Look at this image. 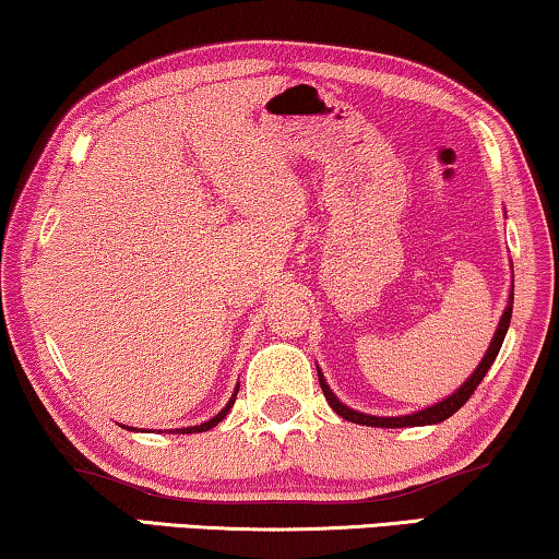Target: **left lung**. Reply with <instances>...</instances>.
Here are the masks:
<instances>
[{"instance_id": "1", "label": "left lung", "mask_w": 559, "mask_h": 559, "mask_svg": "<svg viewBox=\"0 0 559 559\" xmlns=\"http://www.w3.org/2000/svg\"><path fill=\"white\" fill-rule=\"evenodd\" d=\"M512 305H514V280H512V289H509V299H507V307L504 312H501L499 318V325H497V333L491 337V343L487 347V353H484V358L479 366L474 368V373L468 376L464 383H461L454 393L447 395V399L433 403V406H426L420 411H414V414H406V416H373V414H360V411H355L350 406H345L343 401L337 399L333 393V388L328 385L325 376H322V370L318 368V378H320V388L322 393H325V399L330 403V408L335 411L337 416H343L345 420H353V424H360V426H378V428H408V426H433V424H441V420H447L449 416H454L456 411L464 406L468 401V395L476 391V385L481 383L484 376L489 373L491 362L499 355V347L504 343V335L509 330V320H512Z\"/></svg>"}]
</instances>
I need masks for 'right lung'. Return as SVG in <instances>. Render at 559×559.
<instances>
[{
	"mask_svg": "<svg viewBox=\"0 0 559 559\" xmlns=\"http://www.w3.org/2000/svg\"><path fill=\"white\" fill-rule=\"evenodd\" d=\"M237 393H239V385L234 388V393H231V399H229V403H226V406L219 411V414H216L214 418H209V420H204V424H199V426H186V428H176V433H201V431H209V428H214L216 424H222L224 420V416L229 414L231 411V406H234V401H237ZM123 428H128V431H135L133 426H123Z\"/></svg>",
	"mask_w": 559,
	"mask_h": 559,
	"instance_id": "right-lung-1",
	"label": "right lung"
}]
</instances>
